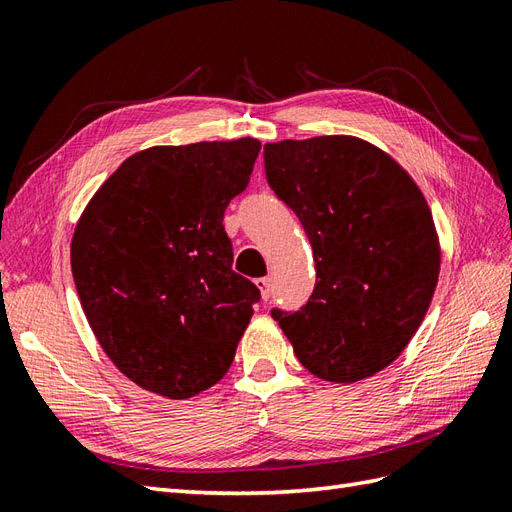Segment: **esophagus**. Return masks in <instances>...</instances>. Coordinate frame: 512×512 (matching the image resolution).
<instances>
[{"label":"esophagus","mask_w":512,"mask_h":512,"mask_svg":"<svg viewBox=\"0 0 512 512\" xmlns=\"http://www.w3.org/2000/svg\"><path fill=\"white\" fill-rule=\"evenodd\" d=\"M255 285L259 287V292H261V300H268L270 298V279H257L255 281Z\"/></svg>","instance_id":"1"}]
</instances>
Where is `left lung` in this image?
Returning a JSON list of instances; mask_svg holds the SVG:
<instances>
[{"instance_id": "8db88e82", "label": "left lung", "mask_w": 512, "mask_h": 512, "mask_svg": "<svg viewBox=\"0 0 512 512\" xmlns=\"http://www.w3.org/2000/svg\"><path fill=\"white\" fill-rule=\"evenodd\" d=\"M266 179L294 209L316 261L307 305L272 309L298 361L357 383L400 357L435 294L441 248L422 190L355 136L268 142Z\"/></svg>"}]
</instances>
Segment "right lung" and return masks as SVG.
<instances>
[{"label":"right lung","instance_id":"right-lung-1","mask_svg":"<svg viewBox=\"0 0 512 512\" xmlns=\"http://www.w3.org/2000/svg\"><path fill=\"white\" fill-rule=\"evenodd\" d=\"M259 149L238 138L138 151L77 220L71 270L86 320L142 389L186 400L229 370L259 290L231 268L222 218Z\"/></svg>","mask_w":512,"mask_h":512}]
</instances>
